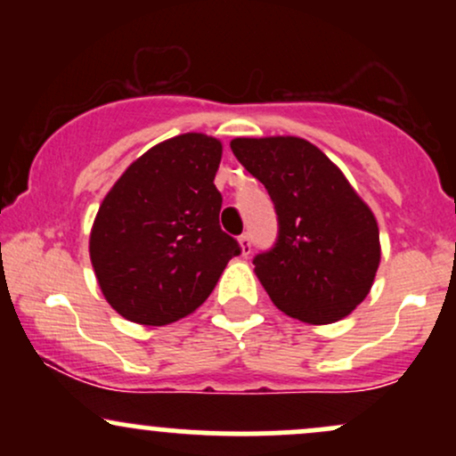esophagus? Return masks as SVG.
<instances>
[{
	"instance_id": "1",
	"label": "esophagus",
	"mask_w": 456,
	"mask_h": 456,
	"mask_svg": "<svg viewBox=\"0 0 456 456\" xmlns=\"http://www.w3.org/2000/svg\"><path fill=\"white\" fill-rule=\"evenodd\" d=\"M240 246H242V255H244V257H248L250 250H253V244H250V235L248 233L240 235Z\"/></svg>"
}]
</instances>
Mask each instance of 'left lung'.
Returning <instances> with one entry per match:
<instances>
[{"mask_svg": "<svg viewBox=\"0 0 456 456\" xmlns=\"http://www.w3.org/2000/svg\"><path fill=\"white\" fill-rule=\"evenodd\" d=\"M232 151L274 203L276 242L253 259L270 300L315 326L347 317L370 291L379 265L373 212L305 139H233Z\"/></svg>", "mask_w": 456, "mask_h": 456, "instance_id": "1", "label": "left lung"}]
</instances>
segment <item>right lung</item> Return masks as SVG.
Segmentation results:
<instances>
[{"label": "right lung", "instance_id": "add662e5", "mask_svg": "<svg viewBox=\"0 0 456 456\" xmlns=\"http://www.w3.org/2000/svg\"><path fill=\"white\" fill-rule=\"evenodd\" d=\"M221 156V141L201 133L162 141L104 197L90 257L104 297L122 317L165 326L191 315L242 253L218 223Z\"/></svg>", "mask_w": 456, "mask_h": 456}]
</instances>
